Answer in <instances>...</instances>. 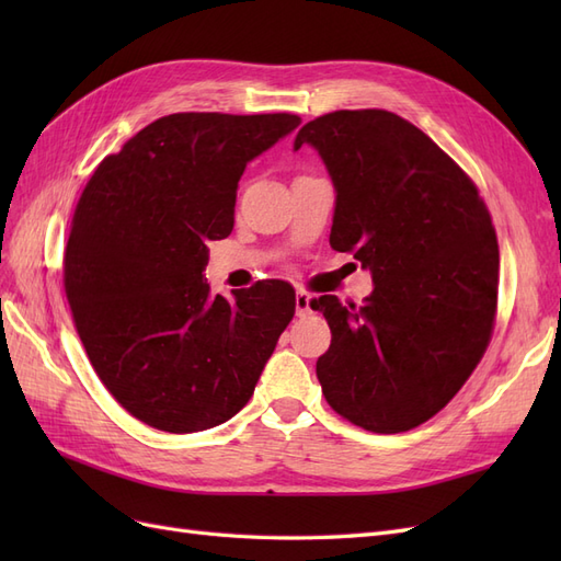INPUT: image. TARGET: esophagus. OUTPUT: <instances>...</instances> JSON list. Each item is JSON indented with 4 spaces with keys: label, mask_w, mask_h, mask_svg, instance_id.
I'll use <instances>...</instances> for the list:
<instances>
[{
    "label": "esophagus",
    "mask_w": 561,
    "mask_h": 561,
    "mask_svg": "<svg viewBox=\"0 0 561 561\" xmlns=\"http://www.w3.org/2000/svg\"><path fill=\"white\" fill-rule=\"evenodd\" d=\"M295 311H297V316H307L311 311V297L307 293H297Z\"/></svg>",
    "instance_id": "obj_1"
}]
</instances>
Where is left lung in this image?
I'll use <instances>...</instances> for the list:
<instances>
[{"mask_svg": "<svg viewBox=\"0 0 561 561\" xmlns=\"http://www.w3.org/2000/svg\"><path fill=\"white\" fill-rule=\"evenodd\" d=\"M334 184L330 245L375 280L360 309L311 301L332 344L316 363L336 414L371 433L435 416L478 367L499 299L496 231L478 186L426 133L386 110L304 126Z\"/></svg>", "mask_w": 561, "mask_h": 561, "instance_id": "obj_1", "label": "left lung"}]
</instances>
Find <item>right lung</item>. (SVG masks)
<instances>
[{"instance_id":"1","label":"right lung","mask_w":561,"mask_h":561,"mask_svg":"<svg viewBox=\"0 0 561 561\" xmlns=\"http://www.w3.org/2000/svg\"><path fill=\"white\" fill-rule=\"evenodd\" d=\"M297 114L184 112L157 118L98 165L72 217L65 293L100 381L128 414L198 433L239 414L295 290L257 283L231 297L203 278L227 239L245 165L290 135Z\"/></svg>"}]
</instances>
